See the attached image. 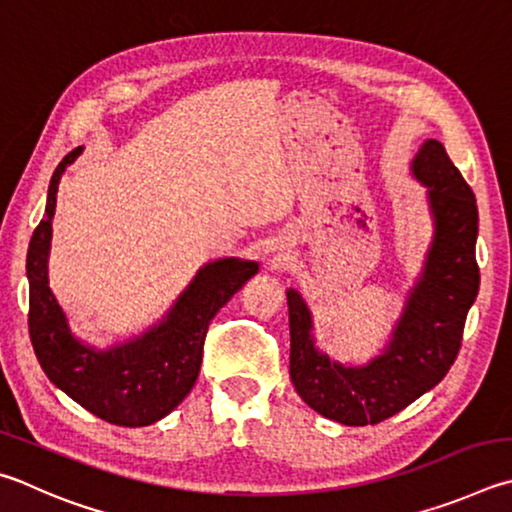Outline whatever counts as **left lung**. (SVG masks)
I'll return each mask as SVG.
<instances>
[{
  "instance_id": "left-lung-1",
  "label": "left lung",
  "mask_w": 512,
  "mask_h": 512,
  "mask_svg": "<svg viewBox=\"0 0 512 512\" xmlns=\"http://www.w3.org/2000/svg\"><path fill=\"white\" fill-rule=\"evenodd\" d=\"M427 185L434 241L423 275L383 356L342 367L313 347L311 313L288 288L291 380L302 401L342 425H376L439 385L457 360L463 327L479 291L477 201L439 141H425L412 163Z\"/></svg>"
}]
</instances>
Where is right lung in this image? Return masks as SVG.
Masks as SVG:
<instances>
[{
	"instance_id": "obj_1",
	"label": "right lung",
	"mask_w": 512,
	"mask_h": 512,
	"mask_svg": "<svg viewBox=\"0 0 512 512\" xmlns=\"http://www.w3.org/2000/svg\"><path fill=\"white\" fill-rule=\"evenodd\" d=\"M80 152L82 147H76L55 167L46 217L33 230L26 255L31 345L51 383L78 405L107 423L145 427L161 421L190 394L208 324L259 266L235 257L203 266L159 327L109 351L85 347L71 336L46 275L58 183Z\"/></svg>"
}]
</instances>
